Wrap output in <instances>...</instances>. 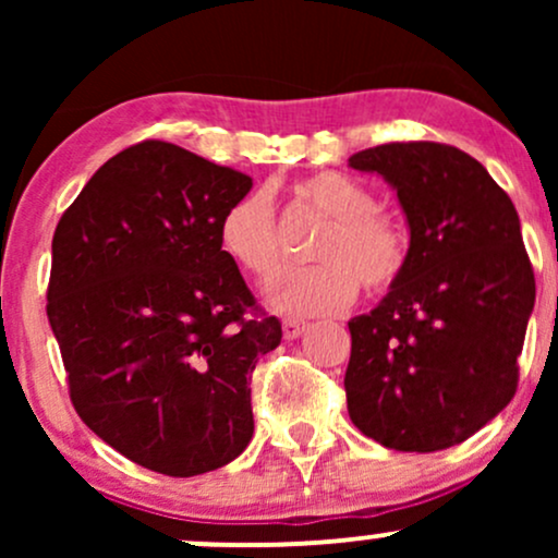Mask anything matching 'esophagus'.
<instances>
[{"instance_id": "esophagus-1", "label": "esophagus", "mask_w": 558, "mask_h": 558, "mask_svg": "<svg viewBox=\"0 0 558 558\" xmlns=\"http://www.w3.org/2000/svg\"><path fill=\"white\" fill-rule=\"evenodd\" d=\"M304 330H306L304 319H293V317L283 319V336L288 338V341H293V338H299Z\"/></svg>"}]
</instances>
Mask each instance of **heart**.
<instances>
[{"label": "heart", "mask_w": 558, "mask_h": 558, "mask_svg": "<svg viewBox=\"0 0 558 558\" xmlns=\"http://www.w3.org/2000/svg\"><path fill=\"white\" fill-rule=\"evenodd\" d=\"M301 207L328 220L312 243L317 265L291 267L272 280V306L288 315H328L360 293L380 296L409 265V230L396 215L375 207L367 185L341 172H315L291 185ZM226 257L252 278L267 280L283 262V233L265 191L230 202L217 226Z\"/></svg>", "instance_id": "1"}]
</instances>
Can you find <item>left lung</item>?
Masks as SVG:
<instances>
[{"label": "left lung", "mask_w": 558, "mask_h": 558, "mask_svg": "<svg viewBox=\"0 0 558 558\" xmlns=\"http://www.w3.org/2000/svg\"><path fill=\"white\" fill-rule=\"evenodd\" d=\"M380 172L407 213L401 280L354 317L349 417L393 451H440L514 399L535 272L520 217L488 170L457 146L393 141L349 159Z\"/></svg>", "instance_id": "1"}]
</instances>
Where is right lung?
<instances>
[{"label": "right lung", "mask_w": 558, "mask_h": 558, "mask_svg": "<svg viewBox=\"0 0 558 558\" xmlns=\"http://www.w3.org/2000/svg\"><path fill=\"white\" fill-rule=\"evenodd\" d=\"M246 172L146 138L62 213L47 315L78 417L168 477L226 466L254 433L252 373L283 338L220 248Z\"/></svg>", "instance_id": "right-lung-1"}]
</instances>
